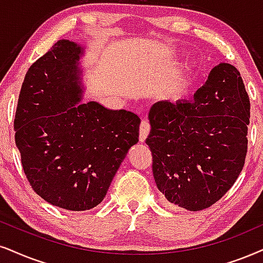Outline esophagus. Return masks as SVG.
Wrapping results in <instances>:
<instances>
[{"label":"esophagus","instance_id":"1","mask_svg":"<svg viewBox=\"0 0 263 263\" xmlns=\"http://www.w3.org/2000/svg\"><path fill=\"white\" fill-rule=\"evenodd\" d=\"M149 131H151V124L148 120H142L139 125V141L144 142L145 138L148 137Z\"/></svg>","mask_w":263,"mask_h":263}]
</instances>
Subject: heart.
Wrapping results in <instances>:
<instances>
[{
  "instance_id": "heart-1",
  "label": "heart",
  "mask_w": 263,
  "mask_h": 263,
  "mask_svg": "<svg viewBox=\"0 0 263 263\" xmlns=\"http://www.w3.org/2000/svg\"><path fill=\"white\" fill-rule=\"evenodd\" d=\"M181 85H175L172 86V87L168 89V92L171 93V95H177V93H179V91H181V87H179Z\"/></svg>"
}]
</instances>
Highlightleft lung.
Masks as SVG:
<instances>
[{
	"mask_svg": "<svg viewBox=\"0 0 263 263\" xmlns=\"http://www.w3.org/2000/svg\"><path fill=\"white\" fill-rule=\"evenodd\" d=\"M148 118L153 175L167 204L200 211L220 200L248 153L250 98L238 69L215 66L193 101L158 102Z\"/></svg>",
	"mask_w": 263,
	"mask_h": 263,
	"instance_id": "1",
	"label": "left lung"
}]
</instances>
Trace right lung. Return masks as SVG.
Segmentation results:
<instances>
[{
	"label": "right lung",
	"instance_id": "add662e5",
	"mask_svg": "<svg viewBox=\"0 0 263 263\" xmlns=\"http://www.w3.org/2000/svg\"><path fill=\"white\" fill-rule=\"evenodd\" d=\"M81 47L59 40L29 68L19 93L14 129L23 170L49 204L85 211L101 204L128 149L138 142L141 119L81 104Z\"/></svg>",
	"mask_w": 263,
	"mask_h": 263
}]
</instances>
